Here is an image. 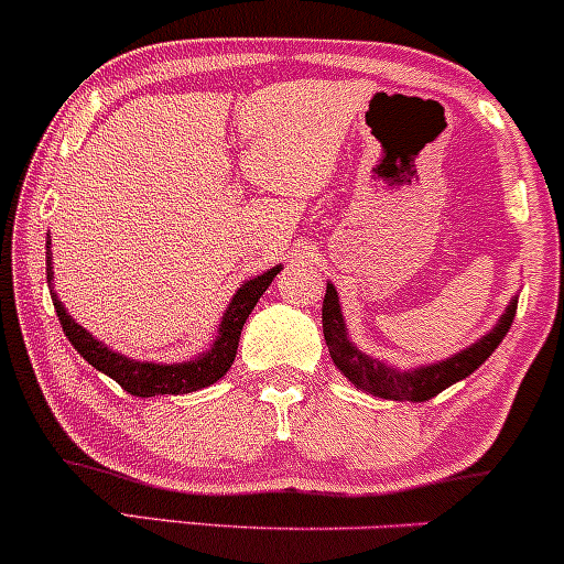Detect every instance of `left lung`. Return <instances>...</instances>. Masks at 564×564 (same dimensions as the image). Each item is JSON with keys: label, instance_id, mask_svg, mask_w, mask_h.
Here are the masks:
<instances>
[{"label": "left lung", "instance_id": "left-lung-1", "mask_svg": "<svg viewBox=\"0 0 564 564\" xmlns=\"http://www.w3.org/2000/svg\"><path fill=\"white\" fill-rule=\"evenodd\" d=\"M514 313L517 296L507 304V310H503V315L498 318L496 326L490 328L482 339H477L471 347L462 349V352H456L448 360H437V364L411 368V371H400V368L381 364L377 358H368L366 352H360V349L349 341L345 318H341L339 294H336L334 283H328L326 300H323V336H326L328 352H332L336 368H339L358 390L373 394V398L424 403V400L435 398V394L448 390L451 384H456V381L475 373L477 368L494 355V349L503 341L511 321H514Z\"/></svg>", "mask_w": 564, "mask_h": 564}]
</instances>
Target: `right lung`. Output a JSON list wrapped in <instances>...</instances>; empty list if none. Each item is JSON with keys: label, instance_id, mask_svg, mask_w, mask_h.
<instances>
[{"label": "right lung", "instance_id": "obj_1", "mask_svg": "<svg viewBox=\"0 0 564 564\" xmlns=\"http://www.w3.org/2000/svg\"><path fill=\"white\" fill-rule=\"evenodd\" d=\"M281 273V264L270 268L268 273L251 278V281L241 283V289L232 294V300L225 310L223 321H219V332L212 349L200 352L198 358L185 360V364H153V360H132L127 355L116 352L108 345H102L100 339H95L87 328L79 326L68 315V310L63 307V302L57 300L53 291V251H50V236H47V283L50 294H53V304L57 321H61L63 334L68 336V341L74 345L76 352L87 360L89 366H95L97 371H102L106 377H111L116 384H121V390L129 394H138V398H156V394H185L196 392L200 387L215 384L217 379H223L230 371L232 360H236L238 339H241L243 323L254 310V304L260 302V296L268 291L273 278Z\"/></svg>", "mask_w": 564, "mask_h": 564}]
</instances>
